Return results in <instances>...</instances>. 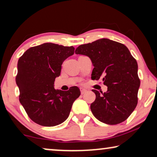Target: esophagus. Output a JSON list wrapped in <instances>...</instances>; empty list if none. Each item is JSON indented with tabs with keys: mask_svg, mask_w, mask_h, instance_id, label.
<instances>
[{
	"mask_svg": "<svg viewBox=\"0 0 157 157\" xmlns=\"http://www.w3.org/2000/svg\"><path fill=\"white\" fill-rule=\"evenodd\" d=\"M80 91H81V94H84L87 91H86V89H82V88H81L80 89Z\"/></svg>",
	"mask_w": 157,
	"mask_h": 157,
	"instance_id": "34e87169",
	"label": "esophagus"
}]
</instances>
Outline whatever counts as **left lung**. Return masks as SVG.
<instances>
[{"label":"left lung","mask_w":157,"mask_h":157,"mask_svg":"<svg viewBox=\"0 0 157 157\" xmlns=\"http://www.w3.org/2000/svg\"><path fill=\"white\" fill-rule=\"evenodd\" d=\"M76 54L91 59L94 66L93 80L101 78L107 91L93 89L96 99L91 104L94 117L110 125L121 123L128 119L138 103L140 79L138 65L125 45L108 38L79 46Z\"/></svg>","instance_id":"left-lung-1"}]
</instances>
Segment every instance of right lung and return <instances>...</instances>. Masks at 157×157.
<instances>
[{"instance_id":"1","label":"right lung","mask_w":157,"mask_h":157,"mask_svg":"<svg viewBox=\"0 0 157 157\" xmlns=\"http://www.w3.org/2000/svg\"><path fill=\"white\" fill-rule=\"evenodd\" d=\"M74 53L73 46L45 43L28 49L18 61L16 81L19 101L32 121L44 126L63 123L69 116L78 87L63 91L53 87L64 60Z\"/></svg>"}]
</instances>
